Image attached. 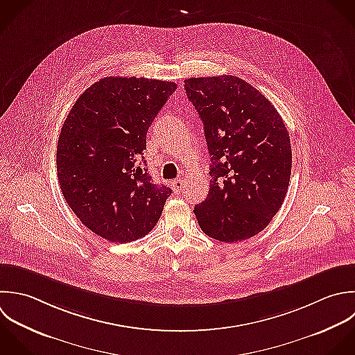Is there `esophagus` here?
Returning <instances> with one entry per match:
<instances>
[{
	"label": "esophagus",
	"mask_w": 355,
	"mask_h": 355,
	"mask_svg": "<svg viewBox=\"0 0 355 355\" xmlns=\"http://www.w3.org/2000/svg\"><path fill=\"white\" fill-rule=\"evenodd\" d=\"M171 188L174 189L175 193H180L182 191V188H184V181L181 178H177L175 181L171 182Z\"/></svg>",
	"instance_id": "34e87169"
}]
</instances>
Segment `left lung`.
I'll return each instance as SVG.
<instances>
[{
  "mask_svg": "<svg viewBox=\"0 0 355 355\" xmlns=\"http://www.w3.org/2000/svg\"><path fill=\"white\" fill-rule=\"evenodd\" d=\"M185 92L205 125L210 189L193 213L202 231L234 243L261 232L281 209L292 148L274 105L236 76L192 77Z\"/></svg>",
  "mask_w": 355,
  "mask_h": 355,
  "instance_id": "obj_1",
  "label": "left lung"
}]
</instances>
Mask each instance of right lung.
Returning <instances> with one entry per match:
<instances>
[{"label": "right lung", "mask_w": 355, "mask_h": 355, "mask_svg": "<svg viewBox=\"0 0 355 355\" xmlns=\"http://www.w3.org/2000/svg\"><path fill=\"white\" fill-rule=\"evenodd\" d=\"M175 89L171 81L105 77L78 96L62 125L60 191L78 220L109 242L148 235L171 195L152 182L142 155L149 125Z\"/></svg>", "instance_id": "1"}]
</instances>
